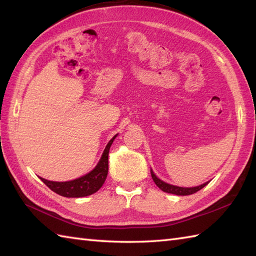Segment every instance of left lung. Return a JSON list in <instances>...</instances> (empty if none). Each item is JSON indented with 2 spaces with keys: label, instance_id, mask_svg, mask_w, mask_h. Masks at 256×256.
Instances as JSON below:
<instances>
[{
  "label": "left lung",
  "instance_id": "obj_1",
  "mask_svg": "<svg viewBox=\"0 0 256 256\" xmlns=\"http://www.w3.org/2000/svg\"><path fill=\"white\" fill-rule=\"evenodd\" d=\"M150 173H152V178L154 182V184L158 186L162 192H168V194H178V196H189V194H192L196 192H199L200 189H202L204 186H206L208 184V182H204V184H202L200 186H196V187H178V186H174V185H170L168 182H164L163 180H161L160 178H156L154 175V171L152 168H150Z\"/></svg>",
  "mask_w": 256,
  "mask_h": 256
}]
</instances>
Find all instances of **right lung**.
Listing matches in <instances>:
<instances>
[{"instance_id": "add662e5", "label": "right lung", "mask_w": 256, "mask_h": 256, "mask_svg": "<svg viewBox=\"0 0 256 256\" xmlns=\"http://www.w3.org/2000/svg\"><path fill=\"white\" fill-rule=\"evenodd\" d=\"M116 137V135L110 140L104 150L100 162L97 163L94 170H92L86 175L69 182H52L40 178L41 180L50 190L66 196V198H81V196L93 194L94 192L100 190L107 178L109 149L111 145H112Z\"/></svg>"}]
</instances>
